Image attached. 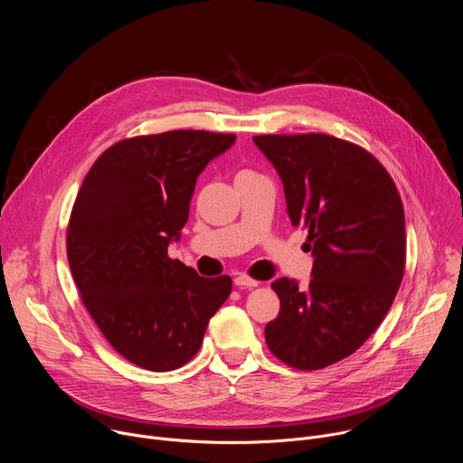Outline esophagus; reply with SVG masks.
<instances>
[{
    "label": "esophagus",
    "instance_id": "obj_1",
    "mask_svg": "<svg viewBox=\"0 0 463 463\" xmlns=\"http://www.w3.org/2000/svg\"><path fill=\"white\" fill-rule=\"evenodd\" d=\"M234 284L238 286V288H256L258 286V282L254 280V279H250V277H247V275H238L236 279H234Z\"/></svg>",
    "mask_w": 463,
    "mask_h": 463
}]
</instances>
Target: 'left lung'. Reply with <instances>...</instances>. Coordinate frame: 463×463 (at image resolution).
<instances>
[{"label": "left lung", "instance_id": "1", "mask_svg": "<svg viewBox=\"0 0 463 463\" xmlns=\"http://www.w3.org/2000/svg\"><path fill=\"white\" fill-rule=\"evenodd\" d=\"M284 183L291 223L307 229V288L271 284L280 313L266 326L275 357L320 370L359 350L403 280L407 236L398 188L364 148L326 134L254 136Z\"/></svg>", "mask_w": 463, "mask_h": 463}]
</instances>
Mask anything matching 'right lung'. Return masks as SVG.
I'll use <instances>...</instances> for the list:
<instances>
[{"label": "right lung", "mask_w": 463, "mask_h": 463, "mask_svg": "<svg viewBox=\"0 0 463 463\" xmlns=\"http://www.w3.org/2000/svg\"><path fill=\"white\" fill-rule=\"evenodd\" d=\"M234 141L205 129L122 139L77 194L65 240L80 298L115 352L145 370L186 364L231 295V277H200L168 245L188 220L197 175Z\"/></svg>", "instance_id": "add662e5"}]
</instances>
